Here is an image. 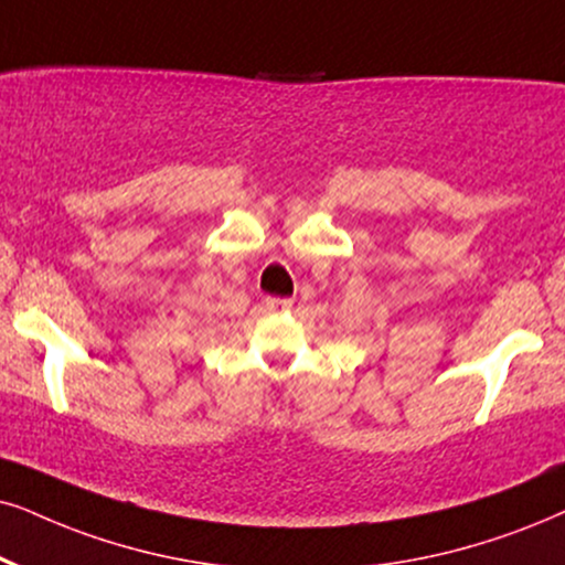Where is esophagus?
Segmentation results:
<instances>
[{"label":"esophagus","mask_w":565,"mask_h":565,"mask_svg":"<svg viewBox=\"0 0 565 565\" xmlns=\"http://www.w3.org/2000/svg\"><path fill=\"white\" fill-rule=\"evenodd\" d=\"M266 305H268V310H291V299H287V297H266Z\"/></svg>","instance_id":"1"}]
</instances>
